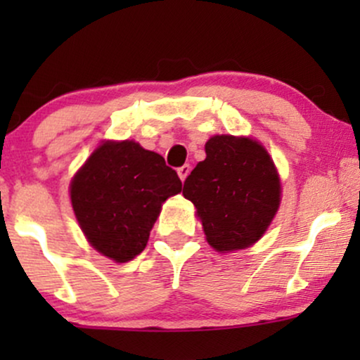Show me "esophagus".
I'll list each match as a JSON object with an SVG mask.
<instances>
[{
  "instance_id": "obj_1",
  "label": "esophagus",
  "mask_w": 360,
  "mask_h": 360,
  "mask_svg": "<svg viewBox=\"0 0 360 360\" xmlns=\"http://www.w3.org/2000/svg\"><path fill=\"white\" fill-rule=\"evenodd\" d=\"M189 171H191V167H189V164H184V166H181L179 169H177V174H179L181 181H184L186 177H188Z\"/></svg>"
}]
</instances>
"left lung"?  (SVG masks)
<instances>
[{
  "mask_svg": "<svg viewBox=\"0 0 360 360\" xmlns=\"http://www.w3.org/2000/svg\"><path fill=\"white\" fill-rule=\"evenodd\" d=\"M206 159L186 177L183 194L196 206L206 240L214 250L250 247L262 237L281 203V181L257 140L214 135Z\"/></svg>",
  "mask_w": 360,
  "mask_h": 360,
  "instance_id": "1",
  "label": "left lung"
}]
</instances>
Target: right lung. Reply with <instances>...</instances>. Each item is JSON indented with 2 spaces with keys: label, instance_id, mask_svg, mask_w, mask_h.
<instances>
[{
  "label": "right lung",
  "instance_id": "obj_1",
  "mask_svg": "<svg viewBox=\"0 0 360 360\" xmlns=\"http://www.w3.org/2000/svg\"><path fill=\"white\" fill-rule=\"evenodd\" d=\"M181 188L162 155L134 140H108L72 177L71 203L93 249L128 262L146 249L162 203Z\"/></svg>",
  "mask_w": 360,
  "mask_h": 360
}]
</instances>
